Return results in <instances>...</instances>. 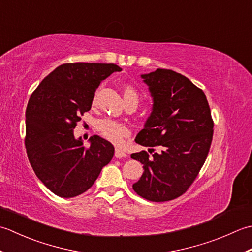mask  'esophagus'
<instances>
[{
    "mask_svg": "<svg viewBox=\"0 0 252 252\" xmlns=\"http://www.w3.org/2000/svg\"><path fill=\"white\" fill-rule=\"evenodd\" d=\"M127 155L126 153L123 151V150H121V149H119V148H116L115 149V157L117 158H125Z\"/></svg>",
    "mask_w": 252,
    "mask_h": 252,
    "instance_id": "esophagus-1",
    "label": "esophagus"
}]
</instances>
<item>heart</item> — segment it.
<instances>
[{
  "label": "heart",
  "mask_w": 252,
  "mask_h": 252,
  "mask_svg": "<svg viewBox=\"0 0 252 252\" xmlns=\"http://www.w3.org/2000/svg\"><path fill=\"white\" fill-rule=\"evenodd\" d=\"M124 94V99L126 103H136L138 105L140 100V94L132 86L127 85L124 87L123 90ZM96 99V94L94 95V100ZM95 129L100 132L102 137H104L105 139L110 140L114 143H120L125 137H127L130 133L129 127H128L125 123L109 119H100L95 123Z\"/></svg>",
  "instance_id": "obj_1"
}]
</instances>
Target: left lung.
<instances>
[{
    "instance_id": "1",
    "label": "left lung",
    "mask_w": 252,
    "mask_h": 252,
    "mask_svg": "<svg viewBox=\"0 0 252 252\" xmlns=\"http://www.w3.org/2000/svg\"><path fill=\"white\" fill-rule=\"evenodd\" d=\"M141 77L153 107L135 141L150 148L152 156L131 155L145 169L132 188L149 201L164 202L182 196L197 178L211 147L214 123L204 92L187 77L163 68ZM156 147L161 152L155 153Z\"/></svg>"
}]
</instances>
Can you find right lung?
Here are the masks:
<instances>
[{"mask_svg": "<svg viewBox=\"0 0 252 252\" xmlns=\"http://www.w3.org/2000/svg\"><path fill=\"white\" fill-rule=\"evenodd\" d=\"M115 64L66 63L41 81L26 110L25 146L35 175L56 196L73 198L94 184L114 156V147L99 136L90 147L75 139L74 129L90 111L95 89Z\"/></svg>", "mask_w": 252, "mask_h": 252, "instance_id": "right-lung-1", "label": "right lung"}]
</instances>
